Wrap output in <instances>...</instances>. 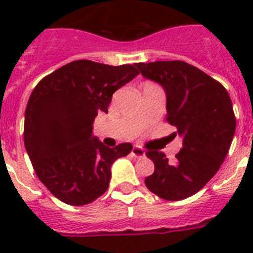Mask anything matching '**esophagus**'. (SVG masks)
<instances>
[{
	"label": "esophagus",
	"instance_id": "obj_1",
	"mask_svg": "<svg viewBox=\"0 0 253 253\" xmlns=\"http://www.w3.org/2000/svg\"><path fill=\"white\" fill-rule=\"evenodd\" d=\"M131 154H132V156H135V158H143L144 155H146V152H144V150L143 148H140V147H132V151H131Z\"/></svg>",
	"mask_w": 253,
	"mask_h": 253
}]
</instances>
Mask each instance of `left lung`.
Segmentation results:
<instances>
[{
	"mask_svg": "<svg viewBox=\"0 0 253 253\" xmlns=\"http://www.w3.org/2000/svg\"><path fill=\"white\" fill-rule=\"evenodd\" d=\"M135 67L144 79L162 85L167 122L182 136V148L173 164L163 152H147L155 172L146 177V186L163 200H185L200 192L224 162L236 127L231 98L223 85L185 61Z\"/></svg>",
	"mask_w": 253,
	"mask_h": 253,
	"instance_id": "obj_1",
	"label": "left lung"
}]
</instances>
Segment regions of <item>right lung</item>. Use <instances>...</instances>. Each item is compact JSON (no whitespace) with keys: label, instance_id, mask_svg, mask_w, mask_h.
Masks as SVG:
<instances>
[{"label":"right lung","instance_id":"right-lung-1","mask_svg":"<svg viewBox=\"0 0 253 253\" xmlns=\"http://www.w3.org/2000/svg\"><path fill=\"white\" fill-rule=\"evenodd\" d=\"M134 65L76 60L34 87L25 111V147L38 178L61 202L83 206L109 188L111 166L127 156L131 143L114 148L93 136L99 111L113 93L138 76Z\"/></svg>","mask_w":253,"mask_h":253}]
</instances>
